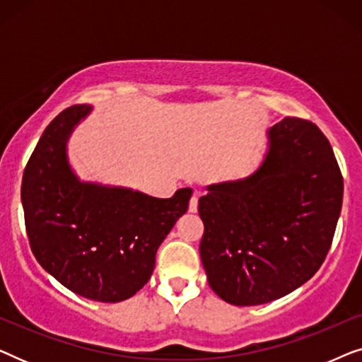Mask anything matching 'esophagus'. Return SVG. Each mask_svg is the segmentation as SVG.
Masks as SVG:
<instances>
[{
  "label": "esophagus",
  "mask_w": 362,
  "mask_h": 362,
  "mask_svg": "<svg viewBox=\"0 0 362 362\" xmlns=\"http://www.w3.org/2000/svg\"><path fill=\"white\" fill-rule=\"evenodd\" d=\"M189 212H197V197L192 196L189 201Z\"/></svg>",
  "instance_id": "1"
}]
</instances>
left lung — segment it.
<instances>
[{
  "label": "left lung",
  "mask_w": 362,
  "mask_h": 362,
  "mask_svg": "<svg viewBox=\"0 0 362 362\" xmlns=\"http://www.w3.org/2000/svg\"><path fill=\"white\" fill-rule=\"evenodd\" d=\"M250 176L206 187L199 254L211 288L237 306L291 293L326 259L343 204V176L315 123L286 117Z\"/></svg>",
  "instance_id": "1"
}]
</instances>
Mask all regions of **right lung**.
<instances>
[{
    "label": "right lung",
    "mask_w": 362,
    "mask_h": 362,
    "mask_svg": "<svg viewBox=\"0 0 362 362\" xmlns=\"http://www.w3.org/2000/svg\"><path fill=\"white\" fill-rule=\"evenodd\" d=\"M90 112V105H72L44 130L23 175L24 222L47 274L83 298L117 303L150 280L158 247L187 211L192 189L160 199L78 180L67 141Z\"/></svg>",
    "instance_id": "right-lung-1"
}]
</instances>
